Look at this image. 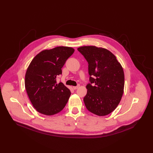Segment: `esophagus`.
I'll return each mask as SVG.
<instances>
[{"mask_svg": "<svg viewBox=\"0 0 153 153\" xmlns=\"http://www.w3.org/2000/svg\"><path fill=\"white\" fill-rule=\"evenodd\" d=\"M79 87V85H77V86H73V87H72V88H73V89H74V90H76V89H78Z\"/></svg>", "mask_w": 153, "mask_h": 153, "instance_id": "1", "label": "esophagus"}]
</instances>
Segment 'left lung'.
Masks as SVG:
<instances>
[{"instance_id":"left-lung-1","label":"left lung","mask_w":153,"mask_h":153,"mask_svg":"<svg viewBox=\"0 0 153 153\" xmlns=\"http://www.w3.org/2000/svg\"><path fill=\"white\" fill-rule=\"evenodd\" d=\"M89 64L91 84L84 102L87 109L98 116L111 113L118 105L124 91L123 68L116 56L105 48L84 46L77 48Z\"/></svg>"}]
</instances>
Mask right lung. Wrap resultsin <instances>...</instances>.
<instances>
[{
  "instance_id": "1",
  "label": "right lung",
  "mask_w": 153,
  "mask_h": 153,
  "mask_svg": "<svg viewBox=\"0 0 153 153\" xmlns=\"http://www.w3.org/2000/svg\"><path fill=\"white\" fill-rule=\"evenodd\" d=\"M74 49L57 46L36 54L27 69L25 87L29 99L39 113L50 116L60 112L66 106L71 92L63 83L57 84L56 77L73 54Z\"/></svg>"
}]
</instances>
